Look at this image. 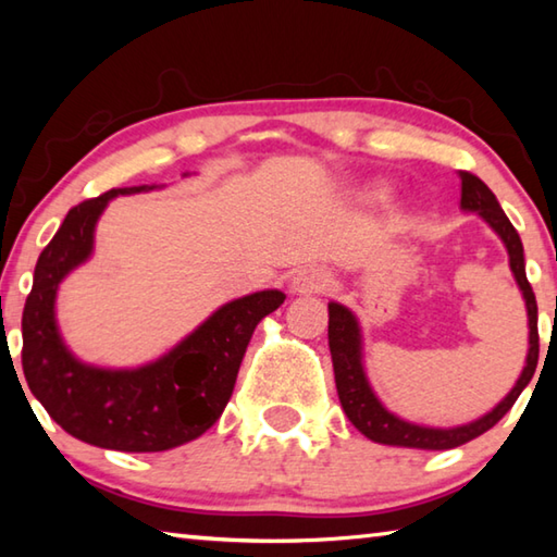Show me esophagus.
<instances>
[{
	"label": "esophagus",
	"mask_w": 557,
	"mask_h": 557,
	"mask_svg": "<svg viewBox=\"0 0 557 557\" xmlns=\"http://www.w3.org/2000/svg\"><path fill=\"white\" fill-rule=\"evenodd\" d=\"M332 282L334 277L329 270L319 265H307L292 277V292H295V295H314V292H326L332 287Z\"/></svg>",
	"instance_id": "1"
}]
</instances>
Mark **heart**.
<instances>
[{"label": "heart", "instance_id": "obj_1", "mask_svg": "<svg viewBox=\"0 0 557 557\" xmlns=\"http://www.w3.org/2000/svg\"><path fill=\"white\" fill-rule=\"evenodd\" d=\"M393 196V188L388 186V184H383V182H379V184H373V186H369L366 188V194H363V199L366 201H371V203H385Z\"/></svg>", "mask_w": 557, "mask_h": 557}]
</instances>
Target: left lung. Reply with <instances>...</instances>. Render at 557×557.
<instances>
[{"instance_id":"left-lung-1","label":"left lung","mask_w":557,"mask_h":557,"mask_svg":"<svg viewBox=\"0 0 557 557\" xmlns=\"http://www.w3.org/2000/svg\"><path fill=\"white\" fill-rule=\"evenodd\" d=\"M459 178L461 211L476 213L506 245L508 268L513 272L516 285L521 289L528 312L525 366L521 375H518L513 388L506 393V398L494 405V408L482 414V418L455 428L418 425V422L398 418V414L391 412L381 403L379 395L371 388L369 375H366L361 324H358L351 309L338 305V301H329V351H332L338 400H342V408L346 412V418L351 420V425L361 432V435L379 442V445L410 449H451L465 445V442L484 435L486 430H492L496 422L513 408L518 395H521L525 385L531 383L535 366H539V305H535L531 282L525 277L523 243L518 238L511 221L506 219L502 206H498L492 188H488L482 178L469 172H459Z\"/></svg>"}]
</instances>
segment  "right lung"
Segmentation results:
<instances>
[{"mask_svg":"<svg viewBox=\"0 0 557 557\" xmlns=\"http://www.w3.org/2000/svg\"><path fill=\"white\" fill-rule=\"evenodd\" d=\"M152 188H112L71 209L36 262L24 305L22 366L34 398L69 435L102 449L164 451L201 437L231 400L258 322L285 301L280 289L233 299L164 356L137 369H100L75 358L55 322L59 285L92 256L96 225L108 203Z\"/></svg>","mask_w":557,"mask_h":557,"instance_id":"right-lung-1","label":"right lung"}]
</instances>
